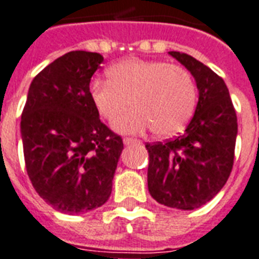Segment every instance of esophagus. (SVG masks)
Segmentation results:
<instances>
[{"label": "esophagus", "mask_w": 259, "mask_h": 259, "mask_svg": "<svg viewBox=\"0 0 259 259\" xmlns=\"http://www.w3.org/2000/svg\"><path fill=\"white\" fill-rule=\"evenodd\" d=\"M122 142H124V145H131V143H141V141H139V139H135V138H124V139H122Z\"/></svg>", "instance_id": "esophagus-1"}]
</instances>
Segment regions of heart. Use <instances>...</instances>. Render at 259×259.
<instances>
[{"label": "heart", "instance_id": "heart-1", "mask_svg": "<svg viewBox=\"0 0 259 259\" xmlns=\"http://www.w3.org/2000/svg\"><path fill=\"white\" fill-rule=\"evenodd\" d=\"M108 80L95 79L90 97L97 112L112 121L131 102L134 108L114 121L116 131L141 134L151 130L170 137L186 127L196 105V87L186 68L165 61L131 58L112 65Z\"/></svg>", "mask_w": 259, "mask_h": 259}]
</instances>
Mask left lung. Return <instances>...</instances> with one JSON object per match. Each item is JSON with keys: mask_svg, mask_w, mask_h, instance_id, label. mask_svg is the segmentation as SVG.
Listing matches in <instances>:
<instances>
[{"mask_svg": "<svg viewBox=\"0 0 259 259\" xmlns=\"http://www.w3.org/2000/svg\"><path fill=\"white\" fill-rule=\"evenodd\" d=\"M187 68L199 91L195 114L180 137L147 143L149 192L161 205L194 210L224 187L233 166L238 118L221 77L186 53L169 52Z\"/></svg>", "mask_w": 259, "mask_h": 259, "instance_id": "obj_1", "label": "left lung"}]
</instances>
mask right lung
I'll return each mask as SVG.
<instances>
[{"label": "right lung", "instance_id": "1", "mask_svg": "<svg viewBox=\"0 0 259 259\" xmlns=\"http://www.w3.org/2000/svg\"><path fill=\"white\" fill-rule=\"evenodd\" d=\"M104 57L75 50L34 77L21 113V141L35 191L56 210L79 214L112 194L124 145L100 120L90 81Z\"/></svg>", "mask_w": 259, "mask_h": 259}]
</instances>
